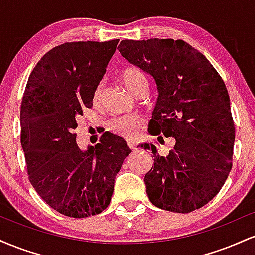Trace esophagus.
I'll return each instance as SVG.
<instances>
[{
    "instance_id": "1",
    "label": "esophagus",
    "mask_w": 255,
    "mask_h": 255,
    "mask_svg": "<svg viewBox=\"0 0 255 255\" xmlns=\"http://www.w3.org/2000/svg\"><path fill=\"white\" fill-rule=\"evenodd\" d=\"M128 146L131 148V150H136V146H137V142L135 141V140H128Z\"/></svg>"
}]
</instances>
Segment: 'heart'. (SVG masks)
Masks as SVG:
<instances>
[{"label":"heart","instance_id":"b5f03b06","mask_svg":"<svg viewBox=\"0 0 255 255\" xmlns=\"http://www.w3.org/2000/svg\"><path fill=\"white\" fill-rule=\"evenodd\" d=\"M121 80L128 91L133 93L134 96L141 89H147L148 87L147 77H146L144 71H141L137 67L125 68L121 72ZM102 95H103V83H98L92 92L93 104L98 105L101 103ZM141 124V120L136 116H121V118L114 119L108 126V128L111 133L118 134V135L127 140H133L139 134Z\"/></svg>","mask_w":255,"mask_h":255}]
</instances>
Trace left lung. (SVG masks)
<instances>
[{"instance_id": "8db88e82", "label": "left lung", "mask_w": 255, "mask_h": 255, "mask_svg": "<svg viewBox=\"0 0 255 255\" xmlns=\"http://www.w3.org/2000/svg\"><path fill=\"white\" fill-rule=\"evenodd\" d=\"M118 49L156 81L150 134L175 139L166 156L154 145H141L154 157L145 175L148 199L171 212L200 209L218 194L233 166L235 125L223 79L200 51L181 39H125Z\"/></svg>"}]
</instances>
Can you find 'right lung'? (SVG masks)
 Masks as SVG:
<instances>
[{
    "label": "right lung",
    "instance_id": "add662e5",
    "mask_svg": "<svg viewBox=\"0 0 255 255\" xmlns=\"http://www.w3.org/2000/svg\"><path fill=\"white\" fill-rule=\"evenodd\" d=\"M118 43L55 46L26 85L20 121L28 180L49 206L68 217H90L107 209L116 175L131 152L122 137L110 133L83 151L74 133L83 110L92 108V92Z\"/></svg>",
    "mask_w": 255,
    "mask_h": 255
}]
</instances>
